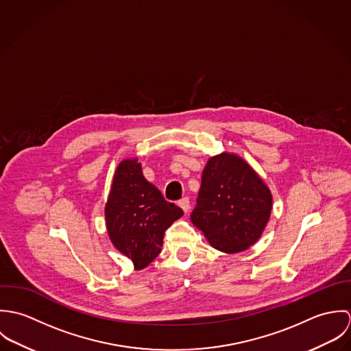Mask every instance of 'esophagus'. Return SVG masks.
Listing matches in <instances>:
<instances>
[{
  "mask_svg": "<svg viewBox=\"0 0 351 351\" xmlns=\"http://www.w3.org/2000/svg\"><path fill=\"white\" fill-rule=\"evenodd\" d=\"M178 205L182 208V210H184L185 213H188L189 209H191V201H189L188 197H184V199H181V200L178 201Z\"/></svg>",
  "mask_w": 351,
  "mask_h": 351,
  "instance_id": "34e87169",
  "label": "esophagus"
}]
</instances>
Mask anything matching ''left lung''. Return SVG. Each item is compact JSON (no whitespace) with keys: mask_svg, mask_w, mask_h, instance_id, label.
<instances>
[{"mask_svg":"<svg viewBox=\"0 0 351 351\" xmlns=\"http://www.w3.org/2000/svg\"><path fill=\"white\" fill-rule=\"evenodd\" d=\"M271 208V192L259 174L226 151L208 159L191 220L213 249L235 254L261 238Z\"/></svg>","mask_w":351,"mask_h":351,"instance_id":"obj_1","label":"left lung"}]
</instances>
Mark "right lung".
<instances>
[{
  "mask_svg": "<svg viewBox=\"0 0 351 351\" xmlns=\"http://www.w3.org/2000/svg\"><path fill=\"white\" fill-rule=\"evenodd\" d=\"M182 215L143 177L138 158L119 163L105 204V224L112 245L132 261L135 270L158 256L165 231Z\"/></svg>",
  "mask_w": 351,
  "mask_h": 351,
  "instance_id": "add662e5",
  "label": "right lung"
}]
</instances>
